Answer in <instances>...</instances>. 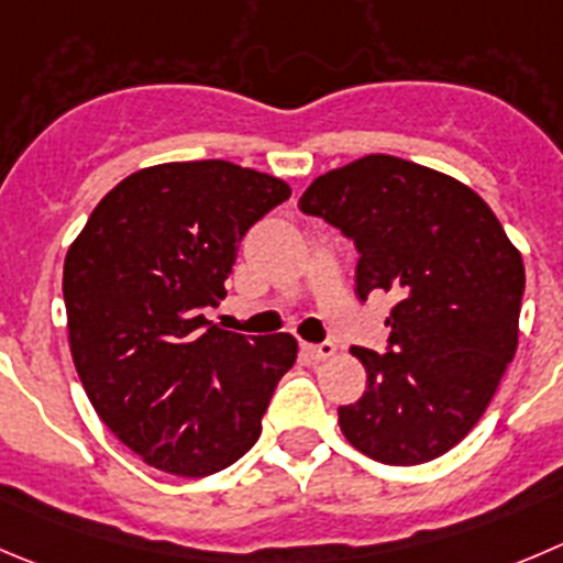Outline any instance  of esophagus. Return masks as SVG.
I'll use <instances>...</instances> for the list:
<instances>
[{"mask_svg":"<svg viewBox=\"0 0 563 563\" xmlns=\"http://www.w3.org/2000/svg\"><path fill=\"white\" fill-rule=\"evenodd\" d=\"M307 351H309V356L312 358H320V362H323V358H331L336 353V345L334 342H318V345H307Z\"/></svg>","mask_w":563,"mask_h":563,"instance_id":"esophagus-1","label":"esophagus"}]
</instances>
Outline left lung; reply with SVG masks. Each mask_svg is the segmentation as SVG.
I'll return each instance as SVG.
<instances>
[{
  "instance_id": "obj_1",
  "label": "left lung",
  "mask_w": 563,
  "mask_h": 563,
  "mask_svg": "<svg viewBox=\"0 0 563 563\" xmlns=\"http://www.w3.org/2000/svg\"><path fill=\"white\" fill-rule=\"evenodd\" d=\"M358 251L356 296L393 292L389 347H351L367 389L340 406L356 451L431 462L475 428L517 351L526 265L484 198L453 176L371 154L318 176L298 201Z\"/></svg>"
}]
</instances>
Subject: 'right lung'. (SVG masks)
<instances>
[{"label":"right lung","instance_id":"right-lung-1","mask_svg":"<svg viewBox=\"0 0 563 563\" xmlns=\"http://www.w3.org/2000/svg\"><path fill=\"white\" fill-rule=\"evenodd\" d=\"M287 198L282 179L227 159L154 165L118 181L68 249L79 382L101 422L163 473L205 478L249 453L296 365V336L205 318L227 296L243 234Z\"/></svg>","mask_w":563,"mask_h":563}]
</instances>
